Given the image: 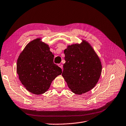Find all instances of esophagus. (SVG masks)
Returning <instances> with one entry per match:
<instances>
[{"instance_id": "1", "label": "esophagus", "mask_w": 126, "mask_h": 126, "mask_svg": "<svg viewBox=\"0 0 126 126\" xmlns=\"http://www.w3.org/2000/svg\"><path fill=\"white\" fill-rule=\"evenodd\" d=\"M58 66H59L60 68H62V69H63V64H62V63H59V64H58Z\"/></svg>"}]
</instances>
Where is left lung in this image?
I'll list each match as a JSON object with an SVG mask.
<instances>
[{
	"mask_svg": "<svg viewBox=\"0 0 126 126\" xmlns=\"http://www.w3.org/2000/svg\"><path fill=\"white\" fill-rule=\"evenodd\" d=\"M81 45L68 46L65 55L62 76L70 89L78 94L90 90L96 85L101 73L99 58L86 41Z\"/></svg>",
	"mask_w": 126,
	"mask_h": 126,
	"instance_id": "8db88e82",
	"label": "left lung"
}]
</instances>
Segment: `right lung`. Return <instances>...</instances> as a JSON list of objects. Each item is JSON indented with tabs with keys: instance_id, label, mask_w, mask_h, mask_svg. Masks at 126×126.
<instances>
[{
	"instance_id": "right-lung-1",
	"label": "right lung",
	"mask_w": 126,
	"mask_h": 126,
	"mask_svg": "<svg viewBox=\"0 0 126 126\" xmlns=\"http://www.w3.org/2000/svg\"><path fill=\"white\" fill-rule=\"evenodd\" d=\"M48 46L36 39L29 43L19 56L17 72L22 84L30 93H45L62 70L54 63Z\"/></svg>"
}]
</instances>
